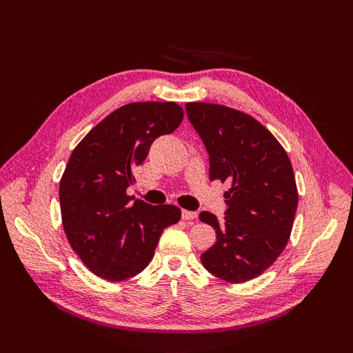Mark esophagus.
<instances>
[{
	"label": "esophagus",
	"instance_id": "34e87169",
	"mask_svg": "<svg viewBox=\"0 0 353 353\" xmlns=\"http://www.w3.org/2000/svg\"><path fill=\"white\" fill-rule=\"evenodd\" d=\"M197 218V213L196 212H191V210H185L183 209V219L184 221H193Z\"/></svg>",
	"mask_w": 353,
	"mask_h": 353
}]
</instances>
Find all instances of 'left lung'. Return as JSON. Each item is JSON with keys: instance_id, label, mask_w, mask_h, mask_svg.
Masks as SVG:
<instances>
[{"instance_id": "left-lung-1", "label": "left lung", "mask_w": 353, "mask_h": 353, "mask_svg": "<svg viewBox=\"0 0 353 353\" xmlns=\"http://www.w3.org/2000/svg\"><path fill=\"white\" fill-rule=\"evenodd\" d=\"M185 110L209 153V179L231 184L223 194V222L209 212L199 216L216 232L201 263L228 283L253 280L290 239L299 200L292 162L279 140L248 113L212 103H187Z\"/></svg>"}]
</instances>
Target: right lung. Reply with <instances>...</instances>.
Instances as JSON below:
<instances>
[{
    "label": "right lung",
    "instance_id": "right-lung-1",
    "mask_svg": "<svg viewBox=\"0 0 353 353\" xmlns=\"http://www.w3.org/2000/svg\"><path fill=\"white\" fill-rule=\"evenodd\" d=\"M184 110L174 101L116 109L74 147L60 179L63 230L87 268L108 281L141 272L166 227L181 219L174 205L134 200L126 188L157 137L174 132Z\"/></svg>",
    "mask_w": 353,
    "mask_h": 353
}]
</instances>
